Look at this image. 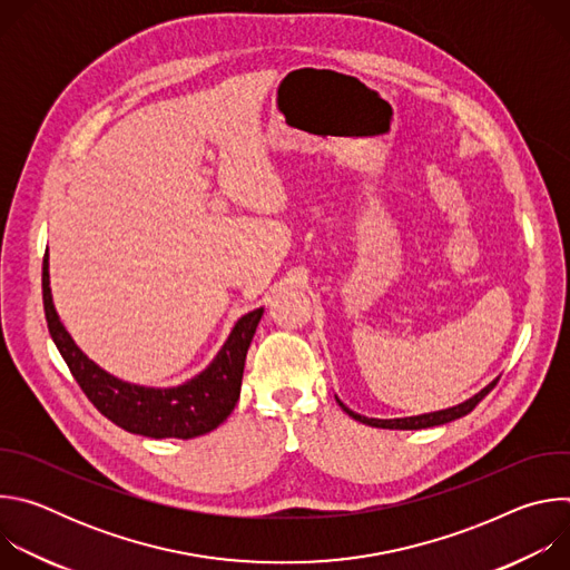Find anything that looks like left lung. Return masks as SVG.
I'll use <instances>...</instances> for the list:
<instances>
[{"instance_id": "1", "label": "left lung", "mask_w": 570, "mask_h": 570, "mask_svg": "<svg viewBox=\"0 0 570 570\" xmlns=\"http://www.w3.org/2000/svg\"><path fill=\"white\" fill-rule=\"evenodd\" d=\"M499 379H501V376H499ZM499 379H494L490 385L482 387V390H480L478 394H473L471 399H466V401L453 405V409L438 411V413H426V415H417V417H401V420H374V417H363V415L350 411L347 405H345L338 396H336V401L341 403V409H343L350 417H354V420L361 422V424H367V426H374V429H390V431H420V429L442 426V424H449V422H453V420H460V417L469 415V413L475 409V405L497 387Z\"/></svg>"}]
</instances>
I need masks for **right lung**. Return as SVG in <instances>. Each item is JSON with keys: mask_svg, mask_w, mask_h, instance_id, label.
<instances>
[{"mask_svg": "<svg viewBox=\"0 0 570 570\" xmlns=\"http://www.w3.org/2000/svg\"><path fill=\"white\" fill-rule=\"evenodd\" d=\"M42 302L49 334L71 376L97 411L128 433L161 440H191L220 426L240 394L243 365L264 308L238 317L216 358L194 379L176 387H144L121 381L76 347L53 308L49 288V255L42 259Z\"/></svg>", "mask_w": 570, "mask_h": 570, "instance_id": "1", "label": "right lung"}]
</instances>
